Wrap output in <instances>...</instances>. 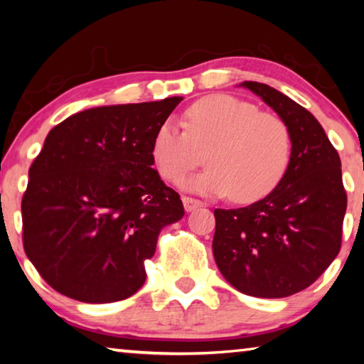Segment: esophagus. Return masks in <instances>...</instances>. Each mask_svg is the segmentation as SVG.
<instances>
[{"label": "esophagus", "mask_w": 364, "mask_h": 364, "mask_svg": "<svg viewBox=\"0 0 364 364\" xmlns=\"http://www.w3.org/2000/svg\"><path fill=\"white\" fill-rule=\"evenodd\" d=\"M183 205H184V210H186V212H193V210H196V208L204 205V202L199 200V199H194V197L184 196L183 197Z\"/></svg>", "instance_id": "esophagus-1"}]
</instances>
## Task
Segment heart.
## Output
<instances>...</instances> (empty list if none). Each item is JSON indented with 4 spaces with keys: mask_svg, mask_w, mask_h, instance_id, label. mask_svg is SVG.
I'll use <instances>...</instances> for the list:
<instances>
[{
    "mask_svg": "<svg viewBox=\"0 0 364 364\" xmlns=\"http://www.w3.org/2000/svg\"><path fill=\"white\" fill-rule=\"evenodd\" d=\"M208 168L181 181L200 194L241 204L260 200L282 181L292 159V136L281 117L228 95L205 96L186 110V130L164 122L152 139V157L164 180L178 181L207 151Z\"/></svg>",
    "mask_w": 364,
    "mask_h": 364,
    "instance_id": "obj_1",
    "label": "heart"
}]
</instances>
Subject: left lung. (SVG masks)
Masks as SVG:
<instances>
[{"mask_svg": "<svg viewBox=\"0 0 364 364\" xmlns=\"http://www.w3.org/2000/svg\"><path fill=\"white\" fill-rule=\"evenodd\" d=\"M241 86L286 122L292 159L282 181L262 200L215 208L213 257L239 292L289 297L311 286L341 250L347 210L341 157L305 107L264 83Z\"/></svg>", "mask_w": 364, "mask_h": 364, "instance_id": "obj_1", "label": "left lung"}]
</instances>
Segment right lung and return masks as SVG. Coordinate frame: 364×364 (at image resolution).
Here are the masks:
<instances>
[{
    "instance_id": "add662e5",
    "label": "right lung",
    "mask_w": 364,
    "mask_h": 364,
    "mask_svg": "<svg viewBox=\"0 0 364 364\" xmlns=\"http://www.w3.org/2000/svg\"><path fill=\"white\" fill-rule=\"evenodd\" d=\"M183 97L86 109L48 133L22 197L23 249L54 291L85 304L130 297L180 194L152 168V139Z\"/></svg>"
}]
</instances>
